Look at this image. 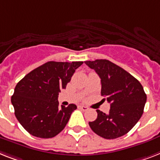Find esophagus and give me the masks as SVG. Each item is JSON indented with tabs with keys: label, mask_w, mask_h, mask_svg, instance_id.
Returning <instances> with one entry per match:
<instances>
[{
	"label": "esophagus",
	"mask_w": 160,
	"mask_h": 160,
	"mask_svg": "<svg viewBox=\"0 0 160 160\" xmlns=\"http://www.w3.org/2000/svg\"><path fill=\"white\" fill-rule=\"evenodd\" d=\"M78 108H80L81 110H83V111H86V110L89 109V108L86 107V106H84V105H79V106H78Z\"/></svg>",
	"instance_id": "34e87169"
}]
</instances>
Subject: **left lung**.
<instances>
[{
	"label": "left lung",
	"mask_w": 160,
	"mask_h": 160,
	"mask_svg": "<svg viewBox=\"0 0 160 160\" xmlns=\"http://www.w3.org/2000/svg\"><path fill=\"white\" fill-rule=\"evenodd\" d=\"M84 63L100 77L101 95L110 102L109 113L97 110L98 117L95 121L89 122V127L104 139L124 136L143 114L147 98L143 86L134 76L108 60L87 61Z\"/></svg>",
	"instance_id": "1"
}]
</instances>
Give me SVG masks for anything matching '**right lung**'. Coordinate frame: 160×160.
I'll use <instances>...</instances> for the list:
<instances>
[{"label": "right lung", "instance_id": "add662e5", "mask_svg": "<svg viewBox=\"0 0 160 160\" xmlns=\"http://www.w3.org/2000/svg\"><path fill=\"white\" fill-rule=\"evenodd\" d=\"M83 62H48L27 74L11 97L15 115L27 132L52 138L64 129L76 105L58 107V94Z\"/></svg>", "mask_w": 160, "mask_h": 160}]
</instances>
